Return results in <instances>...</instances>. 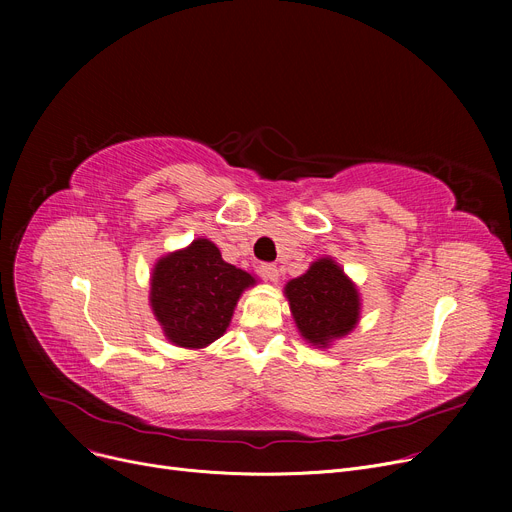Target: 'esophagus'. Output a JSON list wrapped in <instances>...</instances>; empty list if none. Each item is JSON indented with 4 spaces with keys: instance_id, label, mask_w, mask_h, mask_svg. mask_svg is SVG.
<instances>
[{
    "instance_id": "esophagus-1",
    "label": "esophagus",
    "mask_w": 512,
    "mask_h": 512,
    "mask_svg": "<svg viewBox=\"0 0 512 512\" xmlns=\"http://www.w3.org/2000/svg\"><path fill=\"white\" fill-rule=\"evenodd\" d=\"M261 272H263V276L270 280V282H278V276H280V270H278V265H274V263H263L261 265Z\"/></svg>"
}]
</instances>
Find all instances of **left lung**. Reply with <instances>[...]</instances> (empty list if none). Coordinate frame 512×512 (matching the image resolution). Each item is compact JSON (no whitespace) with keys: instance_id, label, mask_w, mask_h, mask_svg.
Listing matches in <instances>:
<instances>
[{"instance_id":"obj_1","label":"left lung","mask_w":512,"mask_h":512,"mask_svg":"<svg viewBox=\"0 0 512 512\" xmlns=\"http://www.w3.org/2000/svg\"><path fill=\"white\" fill-rule=\"evenodd\" d=\"M284 294L301 336L317 348L346 336L359 321V290L330 257L311 263L303 276L286 284Z\"/></svg>"}]
</instances>
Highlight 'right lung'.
Segmentation results:
<instances>
[{"label":"right lung","instance_id":"1","mask_svg":"<svg viewBox=\"0 0 512 512\" xmlns=\"http://www.w3.org/2000/svg\"><path fill=\"white\" fill-rule=\"evenodd\" d=\"M255 282L226 263L211 240L197 238L155 263L149 303L172 344L205 348L226 332L242 290Z\"/></svg>","mask_w":512,"mask_h":512}]
</instances>
